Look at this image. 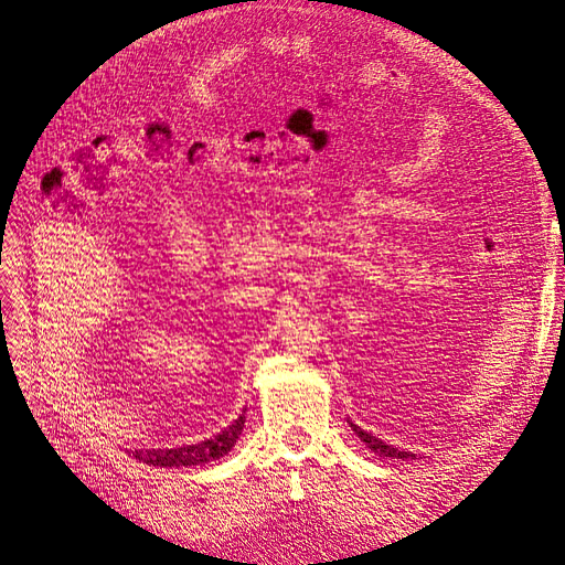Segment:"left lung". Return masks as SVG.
Masks as SVG:
<instances>
[{"label":"left lung","instance_id":"left-lung-1","mask_svg":"<svg viewBox=\"0 0 565 565\" xmlns=\"http://www.w3.org/2000/svg\"><path fill=\"white\" fill-rule=\"evenodd\" d=\"M347 422H349V426L353 429V434H355L358 438H361L374 455H380V457H391V459H417V455H415V452H405V450H398V448H393V446H386L384 440H380L377 436L367 434L365 429H361V426L353 424L351 419H347Z\"/></svg>","mask_w":565,"mask_h":565}]
</instances>
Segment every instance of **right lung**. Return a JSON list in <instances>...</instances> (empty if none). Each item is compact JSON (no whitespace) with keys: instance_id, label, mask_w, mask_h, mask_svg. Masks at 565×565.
<instances>
[{"instance_id":"1","label":"right lung","mask_w":565,"mask_h":565,"mask_svg":"<svg viewBox=\"0 0 565 565\" xmlns=\"http://www.w3.org/2000/svg\"><path fill=\"white\" fill-rule=\"evenodd\" d=\"M245 426V415L237 417L231 426H226L224 431L200 440L195 446H181V448H150V450H127L134 455L143 465L150 467H198V465H207V461H214L218 457H224L233 450L243 434Z\"/></svg>"}]
</instances>
